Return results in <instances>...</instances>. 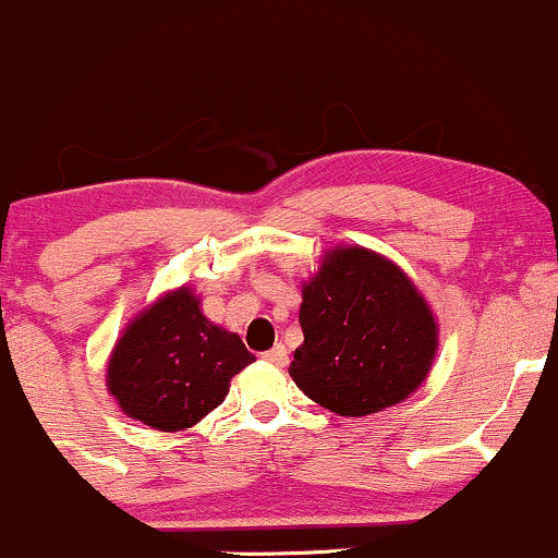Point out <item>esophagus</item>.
I'll return each mask as SVG.
<instances>
[{"mask_svg":"<svg viewBox=\"0 0 558 558\" xmlns=\"http://www.w3.org/2000/svg\"><path fill=\"white\" fill-rule=\"evenodd\" d=\"M265 362L275 364V367H283V364L288 362V351H286V345H283V343H278V345H272L270 351H265Z\"/></svg>","mask_w":558,"mask_h":558,"instance_id":"esophagus-1","label":"esophagus"}]
</instances>
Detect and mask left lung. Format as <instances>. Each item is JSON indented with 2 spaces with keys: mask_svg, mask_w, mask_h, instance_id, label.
<instances>
[{
  "mask_svg": "<svg viewBox=\"0 0 558 558\" xmlns=\"http://www.w3.org/2000/svg\"><path fill=\"white\" fill-rule=\"evenodd\" d=\"M304 343L293 383L338 417H367L407 401L430 375L438 319L396 262L364 246H332L301 286Z\"/></svg>",
  "mask_w": 558,
  "mask_h": 558,
  "instance_id": "obj_1",
  "label": "left lung"
}]
</instances>
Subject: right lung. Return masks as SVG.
<instances>
[{"instance_id":"1","label":"right lung","mask_w":558,"mask_h":558,"mask_svg":"<svg viewBox=\"0 0 558 558\" xmlns=\"http://www.w3.org/2000/svg\"><path fill=\"white\" fill-rule=\"evenodd\" d=\"M252 362L239 332L215 325L194 288L178 286L125 325L107 360V390L125 417L178 433L220 407Z\"/></svg>"}]
</instances>
